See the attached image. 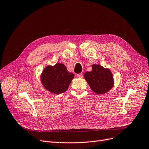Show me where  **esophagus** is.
<instances>
[{"instance_id": "esophagus-1", "label": "esophagus", "mask_w": 149, "mask_h": 149, "mask_svg": "<svg viewBox=\"0 0 149 149\" xmlns=\"http://www.w3.org/2000/svg\"><path fill=\"white\" fill-rule=\"evenodd\" d=\"M77 77H79V78H82V77H83V74H82V73L79 74L77 75Z\"/></svg>"}]
</instances>
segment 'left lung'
<instances>
[{
  "mask_svg": "<svg viewBox=\"0 0 149 149\" xmlns=\"http://www.w3.org/2000/svg\"><path fill=\"white\" fill-rule=\"evenodd\" d=\"M84 77L91 90L98 95L107 92L113 86V80L111 71L100 65L93 64L92 70L86 72Z\"/></svg>",
  "mask_w": 149,
  "mask_h": 149,
  "instance_id": "obj_1",
  "label": "left lung"
}]
</instances>
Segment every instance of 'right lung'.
I'll use <instances>...</instances> for the list:
<instances>
[{
	"mask_svg": "<svg viewBox=\"0 0 149 149\" xmlns=\"http://www.w3.org/2000/svg\"><path fill=\"white\" fill-rule=\"evenodd\" d=\"M74 77V74L68 72L64 64L57 63L53 67L48 65L43 70L41 80L45 89L54 94H60L68 90Z\"/></svg>",
	"mask_w": 149,
	"mask_h": 149,
	"instance_id": "obj_1",
	"label": "right lung"
}]
</instances>
